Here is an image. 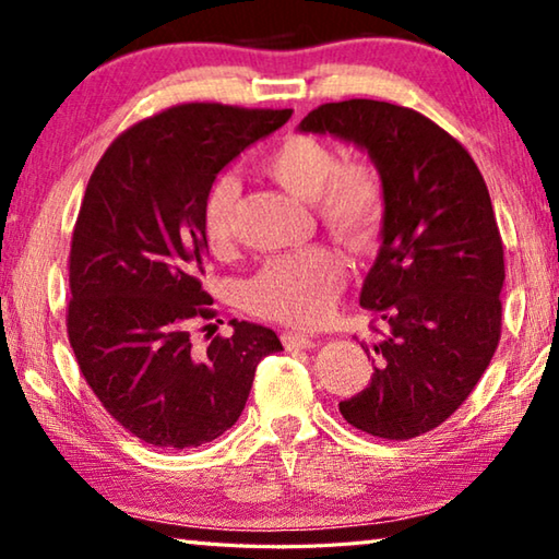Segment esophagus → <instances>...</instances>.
Wrapping results in <instances>:
<instances>
[{
  "label": "esophagus",
  "instance_id": "esophagus-1",
  "mask_svg": "<svg viewBox=\"0 0 559 559\" xmlns=\"http://www.w3.org/2000/svg\"><path fill=\"white\" fill-rule=\"evenodd\" d=\"M281 340H283V345H286V349H310L316 345V337L302 335V333H293V330L283 333Z\"/></svg>",
  "mask_w": 559,
  "mask_h": 559
}]
</instances>
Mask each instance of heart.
Here are the masks:
<instances>
[{"label":"heart","mask_w":559,"mask_h":559,"mask_svg":"<svg viewBox=\"0 0 559 559\" xmlns=\"http://www.w3.org/2000/svg\"><path fill=\"white\" fill-rule=\"evenodd\" d=\"M263 173L300 200L316 202L330 231L347 243H370L382 229L386 187L370 159L340 163L333 145L313 135H286L263 157ZM239 182L216 177L204 194L202 234L212 251H226L234 239V206ZM345 281V266L328 246H310L271 259L246 283V308L253 316L288 325H316L330 316Z\"/></svg>","instance_id":"1"}]
</instances>
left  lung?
I'll list each match as a JSON object with an SVG mask.
<instances>
[{
    "instance_id": "left-lung-1",
    "label": "left lung",
    "mask_w": 559,
    "mask_h": 559,
    "mask_svg": "<svg viewBox=\"0 0 559 559\" xmlns=\"http://www.w3.org/2000/svg\"><path fill=\"white\" fill-rule=\"evenodd\" d=\"M300 132L367 150L386 187L382 246L359 306L386 323L372 382L340 414L406 441L468 400L500 340L503 241L488 187L456 138L412 108L353 98L310 110Z\"/></svg>"
}]
</instances>
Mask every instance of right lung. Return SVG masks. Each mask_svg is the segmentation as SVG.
Segmentation results:
<instances>
[{"label": "right lung", "instance_id": "1", "mask_svg": "<svg viewBox=\"0 0 559 559\" xmlns=\"http://www.w3.org/2000/svg\"><path fill=\"white\" fill-rule=\"evenodd\" d=\"M290 112L182 103L112 140L88 179L69 257V343L106 412L150 447L222 437L257 365L283 349L271 328L231 320V337L197 353L189 325L214 316L202 288L206 189Z\"/></svg>", "mask_w": 559, "mask_h": 559}]
</instances>
